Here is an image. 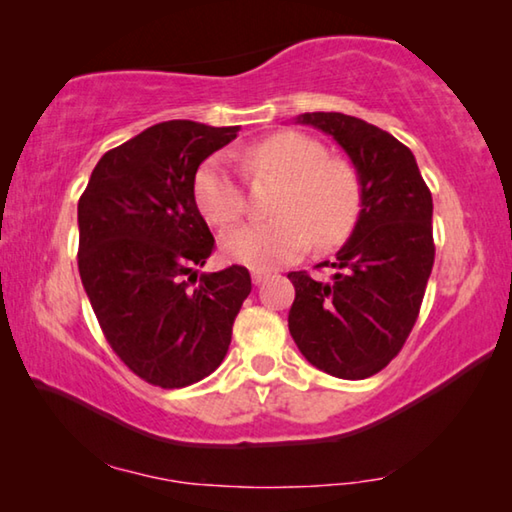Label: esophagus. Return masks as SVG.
Here are the masks:
<instances>
[{"label": "esophagus", "instance_id": "obj_1", "mask_svg": "<svg viewBox=\"0 0 512 512\" xmlns=\"http://www.w3.org/2000/svg\"><path fill=\"white\" fill-rule=\"evenodd\" d=\"M268 277L266 271H253V284H262Z\"/></svg>", "mask_w": 512, "mask_h": 512}]
</instances>
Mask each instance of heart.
I'll return each instance as SVG.
<instances>
[{
	"label": "heart",
	"instance_id": "1",
	"mask_svg": "<svg viewBox=\"0 0 512 512\" xmlns=\"http://www.w3.org/2000/svg\"><path fill=\"white\" fill-rule=\"evenodd\" d=\"M244 164L255 176L280 180L273 203L277 219L248 223L223 237V253L257 271L289 264L311 246L341 244L361 212V180L343 158H329L325 146L302 133H277L250 146ZM194 198L214 225L237 223L246 212L244 187L223 158L205 160L196 171Z\"/></svg>",
	"mask_w": 512,
	"mask_h": 512
}]
</instances>
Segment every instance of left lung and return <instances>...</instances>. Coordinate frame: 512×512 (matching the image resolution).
Segmentation results:
<instances>
[{"label":"left lung","instance_id":"8db88e82","mask_svg":"<svg viewBox=\"0 0 512 512\" xmlns=\"http://www.w3.org/2000/svg\"><path fill=\"white\" fill-rule=\"evenodd\" d=\"M298 124L332 135L348 153L361 180V212L332 262V280L289 273L296 287L289 332L311 366L366 379L397 357L418 320L436 255L431 192L413 153L368 121L305 112Z\"/></svg>","mask_w":512,"mask_h":512}]
</instances>
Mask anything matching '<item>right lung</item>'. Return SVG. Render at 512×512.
<instances>
[{
  "label": "right lung",
  "mask_w": 512,
  "mask_h": 512,
  "mask_svg": "<svg viewBox=\"0 0 512 512\" xmlns=\"http://www.w3.org/2000/svg\"><path fill=\"white\" fill-rule=\"evenodd\" d=\"M239 126L171 119L110 149L79 201V273L110 348L137 377L183 388L221 366L250 273H203L214 237L194 178Z\"/></svg>",
  "instance_id": "right-lung-1"
}]
</instances>
